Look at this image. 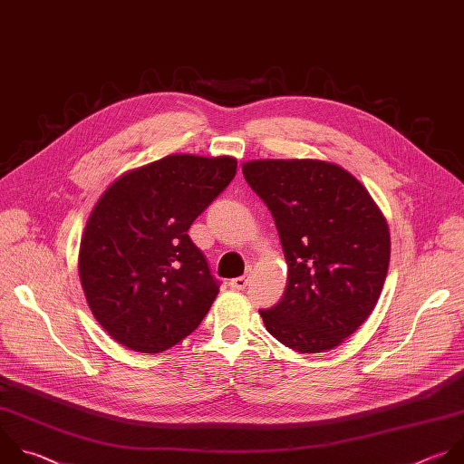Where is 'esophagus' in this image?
Here are the masks:
<instances>
[{"mask_svg":"<svg viewBox=\"0 0 464 464\" xmlns=\"http://www.w3.org/2000/svg\"><path fill=\"white\" fill-rule=\"evenodd\" d=\"M229 285H231L233 289H246V285H247V276H237V278H233V280L229 282Z\"/></svg>","mask_w":464,"mask_h":464,"instance_id":"obj_1","label":"esophagus"}]
</instances>
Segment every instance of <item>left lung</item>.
Segmentation results:
<instances>
[{
    "label": "left lung",
    "mask_w": 464,
    "mask_h": 464,
    "mask_svg": "<svg viewBox=\"0 0 464 464\" xmlns=\"http://www.w3.org/2000/svg\"><path fill=\"white\" fill-rule=\"evenodd\" d=\"M249 188L273 215L287 285L260 310L266 330L300 353L344 343L373 312L390 266V231L364 186L321 160H253Z\"/></svg>",
    "instance_id": "obj_1"
}]
</instances>
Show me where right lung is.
Segmentation results:
<instances>
[{
  "instance_id": "right-lung-1",
  "label": "right lung",
  "mask_w": 464,
  "mask_h": 464,
  "mask_svg": "<svg viewBox=\"0 0 464 464\" xmlns=\"http://www.w3.org/2000/svg\"><path fill=\"white\" fill-rule=\"evenodd\" d=\"M235 175L231 157L171 154L125 173L102 195L78 271L94 319L116 343L160 353L208 315L220 284L188 231Z\"/></svg>"
}]
</instances>
